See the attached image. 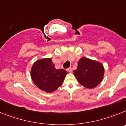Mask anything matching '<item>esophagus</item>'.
Segmentation results:
<instances>
[{
	"mask_svg": "<svg viewBox=\"0 0 126 126\" xmlns=\"http://www.w3.org/2000/svg\"><path fill=\"white\" fill-rule=\"evenodd\" d=\"M72 70H73V69H72V68L71 67H70V68H68L67 69V71L68 72H70V73H71V72H72Z\"/></svg>",
	"mask_w": 126,
	"mask_h": 126,
	"instance_id": "esophagus-1",
	"label": "esophagus"
}]
</instances>
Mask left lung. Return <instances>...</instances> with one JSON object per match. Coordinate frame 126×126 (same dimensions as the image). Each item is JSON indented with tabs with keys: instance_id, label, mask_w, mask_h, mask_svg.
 Masks as SVG:
<instances>
[{
	"instance_id": "1",
	"label": "left lung",
	"mask_w": 126,
	"mask_h": 126,
	"mask_svg": "<svg viewBox=\"0 0 126 126\" xmlns=\"http://www.w3.org/2000/svg\"><path fill=\"white\" fill-rule=\"evenodd\" d=\"M74 75L82 86L93 89L100 84L103 78L104 67L97 61L86 57L80 59Z\"/></svg>"
}]
</instances>
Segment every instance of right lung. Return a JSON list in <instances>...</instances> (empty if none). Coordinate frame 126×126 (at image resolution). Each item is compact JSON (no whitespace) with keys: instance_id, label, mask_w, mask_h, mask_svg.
<instances>
[{"instance_id":"1","label":"right lung","mask_w":126,"mask_h":126,"mask_svg":"<svg viewBox=\"0 0 126 126\" xmlns=\"http://www.w3.org/2000/svg\"><path fill=\"white\" fill-rule=\"evenodd\" d=\"M67 72L56 69L51 58L37 60L31 69V78L38 88L47 93H52L62 85Z\"/></svg>"}]
</instances>
